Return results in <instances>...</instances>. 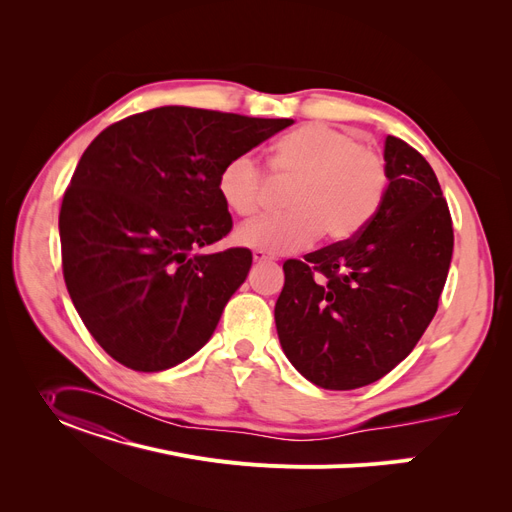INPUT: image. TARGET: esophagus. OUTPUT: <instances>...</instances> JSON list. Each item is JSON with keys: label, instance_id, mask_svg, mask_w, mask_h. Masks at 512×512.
Instances as JSON below:
<instances>
[{"label": "esophagus", "instance_id": "esophagus-1", "mask_svg": "<svg viewBox=\"0 0 512 512\" xmlns=\"http://www.w3.org/2000/svg\"><path fill=\"white\" fill-rule=\"evenodd\" d=\"M253 259H255V263H267V261H274V257H272V255H267V253H263V251H253Z\"/></svg>", "mask_w": 512, "mask_h": 512}]
</instances>
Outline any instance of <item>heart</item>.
I'll list each match as a JSON object with an SVG mask.
<instances>
[{
    "instance_id": "obj_1",
    "label": "heart",
    "mask_w": 512,
    "mask_h": 512,
    "mask_svg": "<svg viewBox=\"0 0 512 512\" xmlns=\"http://www.w3.org/2000/svg\"><path fill=\"white\" fill-rule=\"evenodd\" d=\"M270 176L274 184L292 182L290 211L242 224L234 234L238 247L270 255L303 251L321 232L334 240L351 236L378 209L388 182L378 149L326 122H309L280 137L272 147ZM270 186L251 153L230 157L215 180L224 207L240 218L261 209Z\"/></svg>"
}]
</instances>
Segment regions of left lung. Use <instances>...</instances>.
<instances>
[{
  "label": "left lung",
  "instance_id": "left-lung-1",
  "mask_svg": "<svg viewBox=\"0 0 512 512\" xmlns=\"http://www.w3.org/2000/svg\"><path fill=\"white\" fill-rule=\"evenodd\" d=\"M388 188L348 240L284 261L276 303L282 351L326 390L378 382L405 359L438 311L454 232L425 157L396 137L384 149Z\"/></svg>",
  "mask_w": 512,
  "mask_h": 512
}]
</instances>
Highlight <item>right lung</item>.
I'll return each mask as SVG.
<instances>
[{
	"label": "right lung",
	"instance_id": "obj_1",
	"mask_svg": "<svg viewBox=\"0 0 512 512\" xmlns=\"http://www.w3.org/2000/svg\"><path fill=\"white\" fill-rule=\"evenodd\" d=\"M290 118L166 105L99 132L60 209L70 299L103 351L134 371H164L211 338L253 255H195L232 230L220 168Z\"/></svg>",
	"mask_w": 512,
	"mask_h": 512
}]
</instances>
